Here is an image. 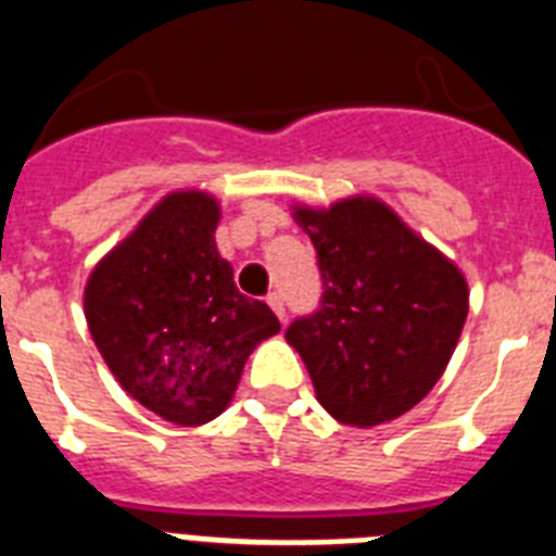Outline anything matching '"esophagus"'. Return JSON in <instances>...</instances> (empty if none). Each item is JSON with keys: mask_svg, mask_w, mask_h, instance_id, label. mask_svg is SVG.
<instances>
[{"mask_svg": "<svg viewBox=\"0 0 556 556\" xmlns=\"http://www.w3.org/2000/svg\"><path fill=\"white\" fill-rule=\"evenodd\" d=\"M268 305H270V311H274V314L279 317V323H286V302H282V296H279V293H270Z\"/></svg>", "mask_w": 556, "mask_h": 556, "instance_id": "34e87169", "label": "esophagus"}]
</instances>
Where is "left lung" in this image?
<instances>
[{"instance_id": "obj_1", "label": "left lung", "mask_w": 556, "mask_h": 556, "mask_svg": "<svg viewBox=\"0 0 556 556\" xmlns=\"http://www.w3.org/2000/svg\"><path fill=\"white\" fill-rule=\"evenodd\" d=\"M317 248L323 305L286 340L337 422L374 428L403 417L437 386L468 317V282L454 260L394 207L354 193L328 207L293 202Z\"/></svg>"}]
</instances>
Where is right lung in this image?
<instances>
[{
    "label": "right lung",
    "instance_id": "1",
    "mask_svg": "<svg viewBox=\"0 0 556 556\" xmlns=\"http://www.w3.org/2000/svg\"><path fill=\"white\" fill-rule=\"evenodd\" d=\"M223 207L200 188L165 193L85 282V319L125 394L174 426H205L279 319L233 286L216 251Z\"/></svg>",
    "mask_w": 556,
    "mask_h": 556
}]
</instances>
